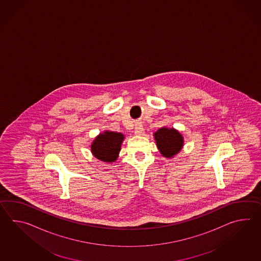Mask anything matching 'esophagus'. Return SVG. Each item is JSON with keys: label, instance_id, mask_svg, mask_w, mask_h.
<instances>
[{"label": "esophagus", "instance_id": "obj_1", "mask_svg": "<svg viewBox=\"0 0 261 261\" xmlns=\"http://www.w3.org/2000/svg\"><path fill=\"white\" fill-rule=\"evenodd\" d=\"M135 134H136L137 136H144L145 129L144 127H143V125H142L140 122L136 123V126H135Z\"/></svg>", "mask_w": 261, "mask_h": 261}]
</instances>
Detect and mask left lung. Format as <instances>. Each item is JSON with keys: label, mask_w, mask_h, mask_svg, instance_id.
Here are the masks:
<instances>
[{"label": "left lung", "mask_w": 261, "mask_h": 261, "mask_svg": "<svg viewBox=\"0 0 261 261\" xmlns=\"http://www.w3.org/2000/svg\"><path fill=\"white\" fill-rule=\"evenodd\" d=\"M157 149L163 156L173 158L180 152L185 145L182 135L175 128L162 127L153 133Z\"/></svg>", "instance_id": "obj_1"}]
</instances>
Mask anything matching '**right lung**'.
<instances>
[{
  "mask_svg": "<svg viewBox=\"0 0 261 261\" xmlns=\"http://www.w3.org/2000/svg\"><path fill=\"white\" fill-rule=\"evenodd\" d=\"M123 139V134L105 130L93 139L91 152L102 162L114 163L119 157Z\"/></svg>",
  "mask_w": 261,
  "mask_h": 261,
  "instance_id": "1",
  "label": "right lung"
}]
</instances>
